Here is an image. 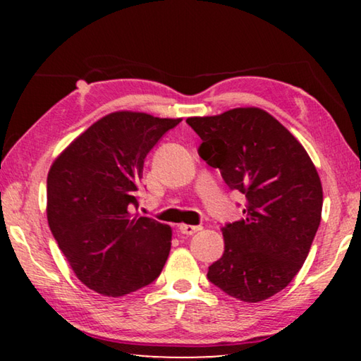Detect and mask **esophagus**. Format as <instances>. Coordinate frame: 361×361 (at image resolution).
<instances>
[{
	"label": "esophagus",
	"mask_w": 361,
	"mask_h": 361,
	"mask_svg": "<svg viewBox=\"0 0 361 361\" xmlns=\"http://www.w3.org/2000/svg\"><path fill=\"white\" fill-rule=\"evenodd\" d=\"M200 229H202L200 226H191V224H180L178 226V231L185 235H192V234H195V232H199Z\"/></svg>",
	"instance_id": "1"
}]
</instances>
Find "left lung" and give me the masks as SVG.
<instances>
[{"mask_svg":"<svg viewBox=\"0 0 361 361\" xmlns=\"http://www.w3.org/2000/svg\"><path fill=\"white\" fill-rule=\"evenodd\" d=\"M199 156L245 195V216L223 228L224 253L207 279L245 302L283 290L302 267L322 219L320 176L302 145L259 108L189 118Z\"/></svg>","mask_w":361,"mask_h":361,"instance_id":"obj_1","label":"left lung"}]
</instances>
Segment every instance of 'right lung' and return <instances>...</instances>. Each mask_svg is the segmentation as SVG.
I'll return each mask as SVG.
<instances>
[{"mask_svg":"<svg viewBox=\"0 0 361 361\" xmlns=\"http://www.w3.org/2000/svg\"><path fill=\"white\" fill-rule=\"evenodd\" d=\"M181 119L118 111L79 135L47 175V221L76 277L118 298L154 282L172 245V229L132 218L145 159Z\"/></svg>","mask_w":361,"mask_h":361,"instance_id":"add662e5","label":"right lung"}]
</instances>
